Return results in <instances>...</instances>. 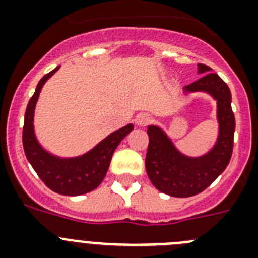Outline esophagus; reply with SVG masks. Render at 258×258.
<instances>
[{
	"instance_id": "esophagus-1",
	"label": "esophagus",
	"mask_w": 258,
	"mask_h": 258,
	"mask_svg": "<svg viewBox=\"0 0 258 258\" xmlns=\"http://www.w3.org/2000/svg\"><path fill=\"white\" fill-rule=\"evenodd\" d=\"M150 122H151V117L148 113L142 112V113H139V115H137L136 124L138 125V126H146V125H148Z\"/></svg>"
}]
</instances>
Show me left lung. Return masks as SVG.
<instances>
[{
  "instance_id": "obj_1",
  "label": "left lung",
  "mask_w": 258,
  "mask_h": 258,
  "mask_svg": "<svg viewBox=\"0 0 258 258\" xmlns=\"http://www.w3.org/2000/svg\"><path fill=\"white\" fill-rule=\"evenodd\" d=\"M210 72L211 68L198 63V73L205 75L184 87V92H205L216 100L219 137L211 151L200 157H189L178 151L161 127L150 125L147 129V175L160 192L172 197H192L203 192L226 169L233 153L235 117L230 89L219 75Z\"/></svg>"
}]
</instances>
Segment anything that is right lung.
Masks as SVG:
<instances>
[{"instance_id":"obj_1","label":"right lung","mask_w":258,"mask_h":258,"mask_svg":"<svg viewBox=\"0 0 258 258\" xmlns=\"http://www.w3.org/2000/svg\"><path fill=\"white\" fill-rule=\"evenodd\" d=\"M60 66L44 75L35 88L27 106L23 127V146L28 161L37 175L51 190L63 196H80L91 192L102 183L110 166L113 152L120 142L133 131L127 124L101 141L89 152L78 157L62 158L47 152L37 141L34 133V110L44 83L55 74Z\"/></svg>"}]
</instances>
